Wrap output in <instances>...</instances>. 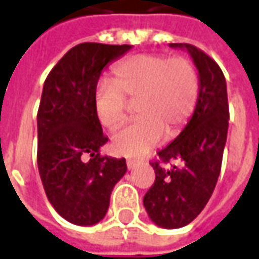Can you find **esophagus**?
Here are the masks:
<instances>
[{"mask_svg":"<svg viewBox=\"0 0 259 259\" xmlns=\"http://www.w3.org/2000/svg\"><path fill=\"white\" fill-rule=\"evenodd\" d=\"M126 165H127V169H135L136 166H137V161H135V159H127L126 161Z\"/></svg>","mask_w":259,"mask_h":259,"instance_id":"obj_1","label":"esophagus"}]
</instances>
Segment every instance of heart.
Listing matches in <instances>:
<instances>
[{
    "instance_id": "heart-1",
    "label": "heart",
    "mask_w": 259,
    "mask_h": 259,
    "mask_svg": "<svg viewBox=\"0 0 259 259\" xmlns=\"http://www.w3.org/2000/svg\"><path fill=\"white\" fill-rule=\"evenodd\" d=\"M198 93V73L189 58L137 54L115 65L112 84L97 89L94 111L104 127L115 130L126 118V101H136L139 118L113 135L112 148L119 155L141 157L163 135H179L194 112Z\"/></svg>"
}]
</instances>
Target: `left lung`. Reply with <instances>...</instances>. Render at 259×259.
Instances as JSON below:
<instances>
[{
	"label": "left lung",
	"mask_w": 259,
	"mask_h": 259,
	"mask_svg": "<svg viewBox=\"0 0 259 259\" xmlns=\"http://www.w3.org/2000/svg\"><path fill=\"white\" fill-rule=\"evenodd\" d=\"M186 48L198 69L200 93L194 113L176 139L152 161L155 182L144 195V208L152 222L165 229L193 222L211 198L221 174L229 127L226 80L219 65L191 44ZM170 160L179 165L166 168Z\"/></svg>",
	"instance_id": "1"
}]
</instances>
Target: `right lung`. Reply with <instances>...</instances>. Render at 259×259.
Segmentation results:
<instances>
[{
	"label": "right lung",
	"mask_w": 259,
	"mask_h": 259,
	"mask_svg": "<svg viewBox=\"0 0 259 259\" xmlns=\"http://www.w3.org/2000/svg\"><path fill=\"white\" fill-rule=\"evenodd\" d=\"M132 46L81 42L48 73L37 112V165L48 201L61 217L79 226L105 217L126 159L101 157L108 141L94 111L102 69Z\"/></svg>",
	"instance_id": "right-lung-1"
}]
</instances>
